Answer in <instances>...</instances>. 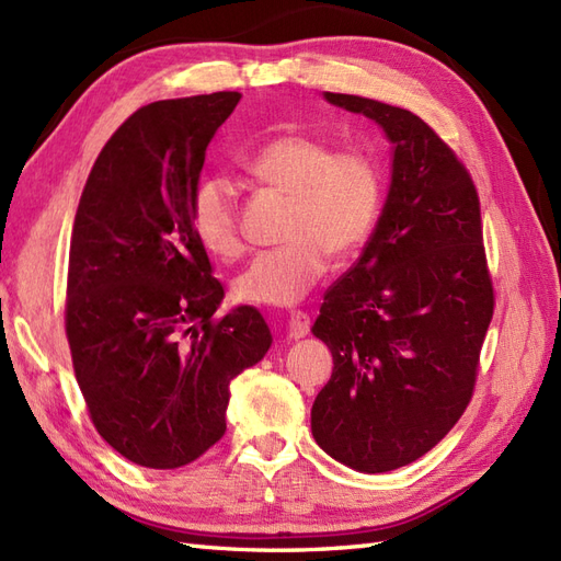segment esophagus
Listing matches in <instances>:
<instances>
[{
    "mask_svg": "<svg viewBox=\"0 0 561 561\" xmlns=\"http://www.w3.org/2000/svg\"><path fill=\"white\" fill-rule=\"evenodd\" d=\"M308 332H310V314L304 312V310L291 312V318H289V339L298 341V339L308 336Z\"/></svg>",
    "mask_w": 561,
    "mask_h": 561,
    "instance_id": "34e87169",
    "label": "esophagus"
}]
</instances>
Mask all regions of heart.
Returning <instances> with one entry per match:
<instances>
[{"instance_id":"b5f03b06","label":"heart","mask_w":561,"mask_h":561,"mask_svg":"<svg viewBox=\"0 0 561 561\" xmlns=\"http://www.w3.org/2000/svg\"><path fill=\"white\" fill-rule=\"evenodd\" d=\"M247 170L289 194L282 247L263 251L234 279L239 300L294 306L329 267V253L346 257L367 241L379 218L381 168L365 149L343 147L310 133H286L255 149ZM192 227L204 247L232 261L243 253L237 190L227 178H206L192 196Z\"/></svg>"}]
</instances>
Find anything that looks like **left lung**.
Masks as SVG:
<instances>
[{
    "mask_svg": "<svg viewBox=\"0 0 561 561\" xmlns=\"http://www.w3.org/2000/svg\"><path fill=\"white\" fill-rule=\"evenodd\" d=\"M324 99L379 123L393 163L375 232L312 327L334 369L310 426L341 465L381 473L420 459L462 417L495 296L477 186L448 144L405 108Z\"/></svg>",
    "mask_w": 561,
    "mask_h": 561,
    "instance_id": "left-lung-1",
    "label": "left lung"
}]
</instances>
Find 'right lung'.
I'll return each instance as SVG.
<instances>
[{"label": "right lung", "mask_w": 561, "mask_h": 561, "mask_svg": "<svg viewBox=\"0 0 561 561\" xmlns=\"http://www.w3.org/2000/svg\"><path fill=\"white\" fill-rule=\"evenodd\" d=\"M213 92L141 106L96 156L73 222L66 336L92 424L149 469L225 436L229 381L263 360V314L225 296L192 227L206 149L239 104Z\"/></svg>", "instance_id": "right-lung-1"}]
</instances>
